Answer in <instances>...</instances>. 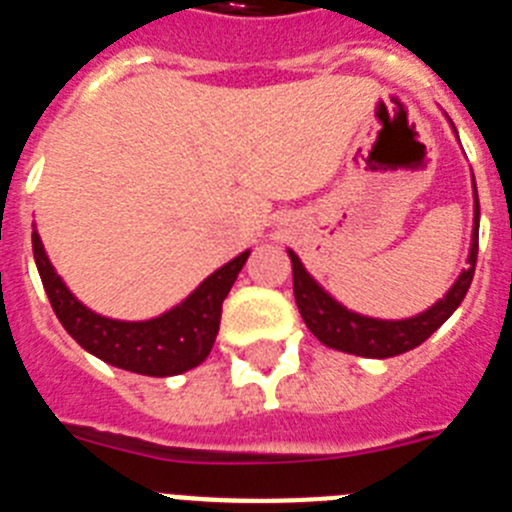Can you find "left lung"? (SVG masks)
<instances>
[{
	"label": "left lung",
	"mask_w": 512,
	"mask_h": 512,
	"mask_svg": "<svg viewBox=\"0 0 512 512\" xmlns=\"http://www.w3.org/2000/svg\"><path fill=\"white\" fill-rule=\"evenodd\" d=\"M477 195V188H474ZM477 252H479V198L474 206V237H471V252H469V268L459 275V281L453 283L451 291L443 296L438 304L430 306L428 311H422L412 319H402V322H384V319H371L353 314L345 306L330 299L322 288L314 283L309 273L304 270L301 260L293 252V296H296V306H299L301 317H304L306 327L311 335L324 342L327 348L342 350V353L363 355V358H394L407 350L417 348L428 340L453 311L459 309L464 301L466 291L474 278V268H477Z\"/></svg>",
	"instance_id": "8db88e82"
}]
</instances>
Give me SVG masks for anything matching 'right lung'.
<instances>
[{
    "instance_id": "obj_1",
    "label": "right lung",
    "mask_w": 512,
    "mask_h": 512,
    "mask_svg": "<svg viewBox=\"0 0 512 512\" xmlns=\"http://www.w3.org/2000/svg\"><path fill=\"white\" fill-rule=\"evenodd\" d=\"M33 255L56 317L84 350L123 371L144 373V376H175L201 366L208 358L219 332L221 304L229 296L250 252H242L226 262L224 268L208 275L180 306L149 322L105 319L79 304L53 270L38 231H33Z\"/></svg>"
}]
</instances>
